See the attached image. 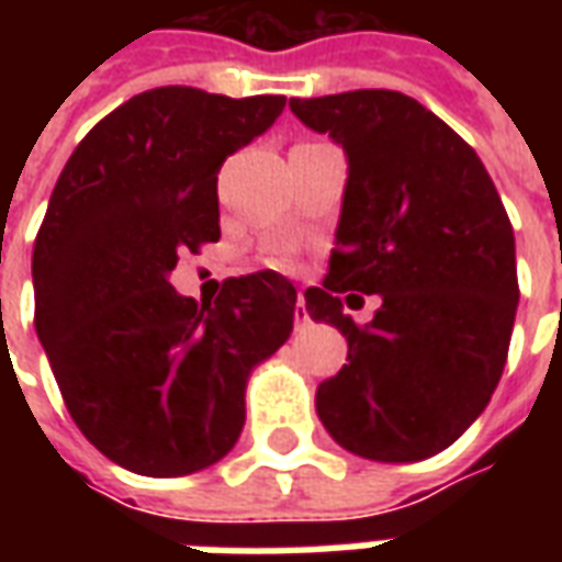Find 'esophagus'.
Instances as JSON below:
<instances>
[{
	"mask_svg": "<svg viewBox=\"0 0 562 562\" xmlns=\"http://www.w3.org/2000/svg\"><path fill=\"white\" fill-rule=\"evenodd\" d=\"M294 322H297V328H304L306 322H310V313H306L304 304V294L297 292V304H294Z\"/></svg>",
	"mask_w": 562,
	"mask_h": 562,
	"instance_id": "34e87169",
	"label": "esophagus"
}]
</instances>
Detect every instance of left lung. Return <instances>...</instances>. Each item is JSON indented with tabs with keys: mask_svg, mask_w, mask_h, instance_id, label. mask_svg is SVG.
Returning a JSON list of instances; mask_svg holds the SVG:
<instances>
[{
	"mask_svg": "<svg viewBox=\"0 0 562 562\" xmlns=\"http://www.w3.org/2000/svg\"><path fill=\"white\" fill-rule=\"evenodd\" d=\"M289 108L349 156L328 273L304 292L310 318L349 342V364L318 385V418L361 458H430L482 415L506 367L520 297L506 207L475 149L403 92ZM346 291L383 297L373 323L341 313Z\"/></svg>",
	"mask_w": 562,
	"mask_h": 562,
	"instance_id": "8db88e82",
	"label": "left lung"
}]
</instances>
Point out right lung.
<instances>
[{"mask_svg": "<svg viewBox=\"0 0 562 562\" xmlns=\"http://www.w3.org/2000/svg\"><path fill=\"white\" fill-rule=\"evenodd\" d=\"M282 95L159 87L80 140L35 234V330L80 434L138 475H189L244 430L246 379L292 337L277 270L173 292L183 252L220 240L216 173L282 114Z\"/></svg>", "mask_w": 562, "mask_h": 562, "instance_id": "right-lung-1", "label": "right lung"}]
</instances>
